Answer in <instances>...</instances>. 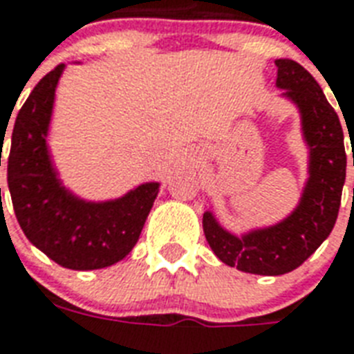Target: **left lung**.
I'll return each mask as SVG.
<instances>
[{"mask_svg":"<svg viewBox=\"0 0 354 354\" xmlns=\"http://www.w3.org/2000/svg\"><path fill=\"white\" fill-rule=\"evenodd\" d=\"M275 66L277 86L299 106L303 133L310 147V178L301 204L277 226L242 239L224 232L211 213H204L205 239L216 257L227 266L259 275L292 272L329 236L338 218L347 165L340 119L318 82L294 60H275Z\"/></svg>","mask_w":354,"mask_h":354,"instance_id":"1","label":"left lung"}]
</instances>
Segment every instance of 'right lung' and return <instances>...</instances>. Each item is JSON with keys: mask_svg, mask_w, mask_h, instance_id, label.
Here are the masks:
<instances>
[{"mask_svg": "<svg viewBox=\"0 0 354 354\" xmlns=\"http://www.w3.org/2000/svg\"><path fill=\"white\" fill-rule=\"evenodd\" d=\"M62 69L58 64L49 71L18 112L7 158L8 191L25 236L47 257L64 268H106L132 252L160 183L139 185L106 204H86L60 185L46 133Z\"/></svg>", "mask_w": 354, "mask_h": 354, "instance_id": "1", "label": "right lung"}]
</instances>
